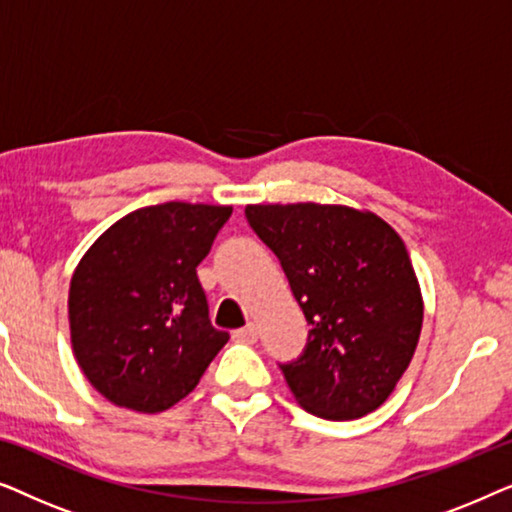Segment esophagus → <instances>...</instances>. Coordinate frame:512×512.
Wrapping results in <instances>:
<instances>
[{
  "label": "esophagus",
  "instance_id": "34e87169",
  "mask_svg": "<svg viewBox=\"0 0 512 512\" xmlns=\"http://www.w3.org/2000/svg\"><path fill=\"white\" fill-rule=\"evenodd\" d=\"M256 338H258V331H256V326L254 324H247L244 328H237V331H233V340H237V342H256Z\"/></svg>",
  "mask_w": 512,
  "mask_h": 512
}]
</instances>
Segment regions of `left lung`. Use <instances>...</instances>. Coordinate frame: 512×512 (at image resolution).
I'll use <instances>...</instances> for the list:
<instances>
[{
	"label": "left lung",
	"mask_w": 512,
	"mask_h": 512,
	"mask_svg": "<svg viewBox=\"0 0 512 512\" xmlns=\"http://www.w3.org/2000/svg\"><path fill=\"white\" fill-rule=\"evenodd\" d=\"M244 216L312 326L298 359L279 363L296 401L338 422L380 408L410 366L424 317L401 237L342 205H249Z\"/></svg>",
	"instance_id": "8db88e82"
}]
</instances>
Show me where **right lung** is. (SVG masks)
I'll return each instance as SVG.
<instances>
[{
    "label": "right lung",
    "mask_w": 512,
    "mask_h": 512,
    "mask_svg": "<svg viewBox=\"0 0 512 512\" xmlns=\"http://www.w3.org/2000/svg\"><path fill=\"white\" fill-rule=\"evenodd\" d=\"M233 207L163 202L97 237L69 286L88 382L121 408L163 412L191 394L230 335L209 321L198 265Z\"/></svg>",
    "instance_id": "1"
}]
</instances>
